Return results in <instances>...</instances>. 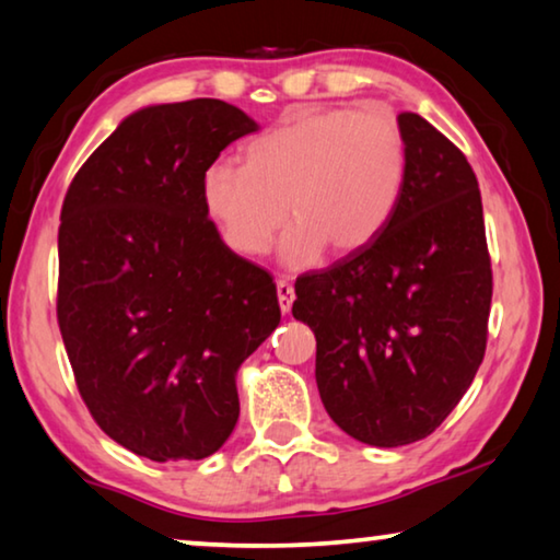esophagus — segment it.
I'll list each match as a JSON object with an SVG mask.
<instances>
[{
  "mask_svg": "<svg viewBox=\"0 0 560 560\" xmlns=\"http://www.w3.org/2000/svg\"><path fill=\"white\" fill-rule=\"evenodd\" d=\"M277 296H279V306L283 314H289L293 306V299H296V293H293V287L289 281H283V279L277 281Z\"/></svg>",
  "mask_w": 560,
  "mask_h": 560,
  "instance_id": "esophagus-1",
  "label": "esophagus"
}]
</instances>
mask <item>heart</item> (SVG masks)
I'll use <instances>...</instances> for the list:
<instances>
[{"instance_id":"heart-1","label":"heart","mask_w":560,"mask_h":560,"mask_svg":"<svg viewBox=\"0 0 560 560\" xmlns=\"http://www.w3.org/2000/svg\"><path fill=\"white\" fill-rule=\"evenodd\" d=\"M244 160L207 167V212L242 257L267 254L291 217L281 259L303 269L383 234L405 189L407 140L385 110H303L252 140Z\"/></svg>"}]
</instances>
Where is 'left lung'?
<instances>
[{
	"label": "left lung",
	"mask_w": 560,
	"mask_h": 560,
	"mask_svg": "<svg viewBox=\"0 0 560 560\" xmlns=\"http://www.w3.org/2000/svg\"><path fill=\"white\" fill-rule=\"evenodd\" d=\"M407 177L365 249L296 281L293 318L316 336L320 400L340 430L400 447L440 428L487 350L491 259L479 183L462 150L400 113Z\"/></svg>",
	"instance_id": "obj_1"
}]
</instances>
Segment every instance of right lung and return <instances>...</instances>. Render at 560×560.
<instances>
[{
  "mask_svg": "<svg viewBox=\"0 0 560 560\" xmlns=\"http://www.w3.org/2000/svg\"><path fill=\"white\" fill-rule=\"evenodd\" d=\"M257 128L217 98L140 108L63 197L61 338L93 420L138 457L220 450L236 371L281 320L271 277L222 242L202 197L207 167Z\"/></svg>",
  "mask_w": 560,
  "mask_h": 560,
  "instance_id": "right-lung-1",
  "label": "right lung"
}]
</instances>
